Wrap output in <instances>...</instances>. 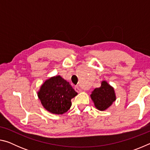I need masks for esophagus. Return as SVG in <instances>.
<instances>
[{"label": "esophagus", "instance_id": "obj_1", "mask_svg": "<svg viewBox=\"0 0 150 150\" xmlns=\"http://www.w3.org/2000/svg\"><path fill=\"white\" fill-rule=\"evenodd\" d=\"M75 90L76 91V92H77V93H80V92H81V88L78 87V86H76V87H75Z\"/></svg>", "mask_w": 150, "mask_h": 150}]
</instances>
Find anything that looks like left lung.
<instances>
[{"mask_svg":"<svg viewBox=\"0 0 150 150\" xmlns=\"http://www.w3.org/2000/svg\"><path fill=\"white\" fill-rule=\"evenodd\" d=\"M91 98L96 109L100 111L108 108L116 98L115 89L106 81L101 82L99 88L94 89L91 95Z\"/></svg>","mask_w":150,"mask_h":150,"instance_id":"8db88e82","label":"left lung"}]
</instances>
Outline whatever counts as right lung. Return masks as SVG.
I'll list each match as a JSON object with an SVG mask.
<instances>
[{"instance_id":"right-lung-1","label":"right lung","mask_w":150,"mask_h":150,"mask_svg":"<svg viewBox=\"0 0 150 150\" xmlns=\"http://www.w3.org/2000/svg\"><path fill=\"white\" fill-rule=\"evenodd\" d=\"M77 93L60 75L48 79L43 83L38 96L45 110L55 115H63L71 106V98Z\"/></svg>"}]
</instances>
